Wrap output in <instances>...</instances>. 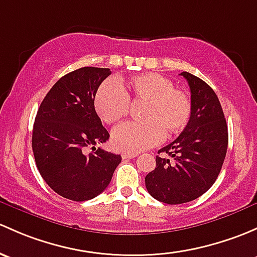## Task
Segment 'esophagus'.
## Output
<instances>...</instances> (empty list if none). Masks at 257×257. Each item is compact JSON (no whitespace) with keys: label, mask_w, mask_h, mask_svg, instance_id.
Listing matches in <instances>:
<instances>
[{"label":"esophagus","mask_w":257,"mask_h":257,"mask_svg":"<svg viewBox=\"0 0 257 257\" xmlns=\"http://www.w3.org/2000/svg\"><path fill=\"white\" fill-rule=\"evenodd\" d=\"M138 154H134V153H123L121 154V158L124 159V160H126V159H134L137 158Z\"/></svg>","instance_id":"34e87169"}]
</instances>
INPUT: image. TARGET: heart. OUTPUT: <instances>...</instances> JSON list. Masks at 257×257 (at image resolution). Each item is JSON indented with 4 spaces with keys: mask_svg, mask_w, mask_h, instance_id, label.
I'll list each match as a JSON object with an SVG mask.
<instances>
[{
    "mask_svg": "<svg viewBox=\"0 0 257 257\" xmlns=\"http://www.w3.org/2000/svg\"><path fill=\"white\" fill-rule=\"evenodd\" d=\"M145 102L140 112L144 120L125 121L112 132V144L117 150L138 153L159 144L166 137L180 133L190 121L192 102L187 92L175 88L163 75L149 72L131 77L126 85L112 80L102 83L94 96V109L106 123L125 117L129 98Z\"/></svg>",
    "mask_w": 257,
    "mask_h": 257,
    "instance_id": "heart-1",
    "label": "heart"
}]
</instances>
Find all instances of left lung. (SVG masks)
Listing matches in <instances>:
<instances>
[{"label": "left lung", "instance_id": "1", "mask_svg": "<svg viewBox=\"0 0 257 257\" xmlns=\"http://www.w3.org/2000/svg\"><path fill=\"white\" fill-rule=\"evenodd\" d=\"M191 90L192 113L186 128L159 150L155 170L147 175L151 196L167 204L191 202L206 193L219 175L228 149V126L217 94L190 72H181Z\"/></svg>", "mask_w": 257, "mask_h": 257}]
</instances>
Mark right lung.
<instances>
[{
  "label": "right lung",
  "mask_w": 257,
  "mask_h": 257,
  "mask_svg": "<svg viewBox=\"0 0 257 257\" xmlns=\"http://www.w3.org/2000/svg\"><path fill=\"white\" fill-rule=\"evenodd\" d=\"M109 69L86 66L61 77L37 112L32 148L40 175L61 197L82 202L103 192L120 155L94 145L109 139L94 109L99 85ZM91 146L94 153L85 154Z\"/></svg>",
  "instance_id": "right-lung-1"
}]
</instances>
